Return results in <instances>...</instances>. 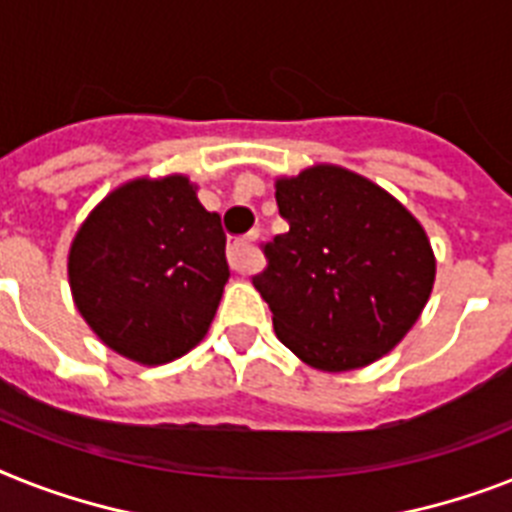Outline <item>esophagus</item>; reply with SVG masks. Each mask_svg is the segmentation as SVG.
<instances>
[{"instance_id": "esophagus-1", "label": "esophagus", "mask_w": 512, "mask_h": 512, "mask_svg": "<svg viewBox=\"0 0 512 512\" xmlns=\"http://www.w3.org/2000/svg\"><path fill=\"white\" fill-rule=\"evenodd\" d=\"M257 231L252 234L242 236V239H234V242L228 244V263L231 268L239 270V273H249V270L255 268V239Z\"/></svg>"}]
</instances>
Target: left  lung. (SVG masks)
<instances>
[{
    "mask_svg": "<svg viewBox=\"0 0 512 512\" xmlns=\"http://www.w3.org/2000/svg\"><path fill=\"white\" fill-rule=\"evenodd\" d=\"M289 231L263 244L252 284L281 342L318 371L363 368L410 331L434 286L421 223L368 178L318 165L281 178Z\"/></svg>",
    "mask_w": 512,
    "mask_h": 512,
    "instance_id": "left-lung-1",
    "label": "left lung"
}]
</instances>
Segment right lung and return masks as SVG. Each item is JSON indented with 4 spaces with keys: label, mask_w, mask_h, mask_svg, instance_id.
Segmentation results:
<instances>
[{
    "label": "right lung",
    "mask_w": 512,
    "mask_h": 512,
    "mask_svg": "<svg viewBox=\"0 0 512 512\" xmlns=\"http://www.w3.org/2000/svg\"><path fill=\"white\" fill-rule=\"evenodd\" d=\"M68 276L110 350L144 365L176 360L207 334L228 281L220 215L184 176L131 181L86 218Z\"/></svg>",
    "instance_id": "right-lung-1"
}]
</instances>
